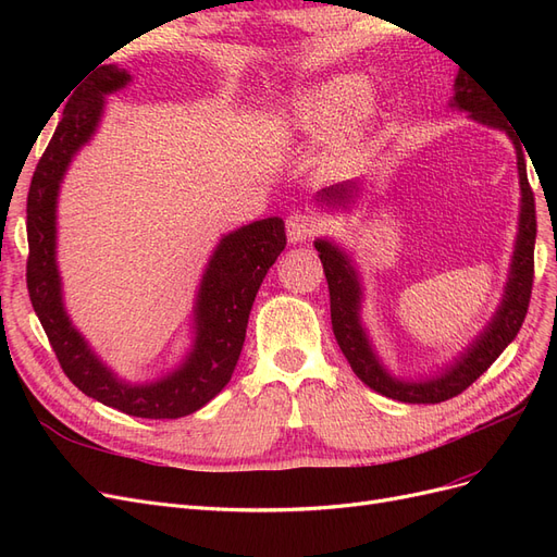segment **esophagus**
Listing matches in <instances>:
<instances>
[{
    "mask_svg": "<svg viewBox=\"0 0 557 557\" xmlns=\"http://www.w3.org/2000/svg\"><path fill=\"white\" fill-rule=\"evenodd\" d=\"M318 230H320V223L305 211H295L288 215V221H285V232H288L290 244L309 242L311 237H315Z\"/></svg>",
    "mask_w": 557,
    "mask_h": 557,
    "instance_id": "1",
    "label": "esophagus"
}]
</instances>
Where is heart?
Masks as SVG:
<instances>
[{"label": "heart", "instance_id": "heart-1", "mask_svg": "<svg viewBox=\"0 0 557 557\" xmlns=\"http://www.w3.org/2000/svg\"><path fill=\"white\" fill-rule=\"evenodd\" d=\"M369 97L367 81L360 76H339L307 90L290 111V123L307 137H325L339 127Z\"/></svg>", "mask_w": 557, "mask_h": 557}]
</instances>
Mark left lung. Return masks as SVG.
<instances>
[{"instance_id":"left-lung-1","label":"left lung","mask_w":557,"mask_h":557,"mask_svg":"<svg viewBox=\"0 0 557 557\" xmlns=\"http://www.w3.org/2000/svg\"><path fill=\"white\" fill-rule=\"evenodd\" d=\"M453 90V99L448 102L453 109L467 111L471 121L499 129L511 139L516 148L520 183L518 234L507 285H504V295L497 311L487 320V325L474 336V342H471L462 352H458L453 360H448L444 367L436 369L434 374H425L418 379L395 376L379 358V352L372 339H369V332L362 323L364 285L358 267L352 264V258L339 244H334L330 239L313 242L320 262H323L330 288L332 330L350 369L364 385L372 387V391L409 404H440L467 391V387L502 356V350L516 339L522 320H525L532 293L536 213L534 195L528 183L525 153H522V146L518 144L513 127L502 117L499 107H495L491 95H487L485 88H481L469 74H465V70H460L458 76H455ZM360 190V183L342 181L320 190L315 195V201L330 211H346L350 209V205H356Z\"/></svg>"}]
</instances>
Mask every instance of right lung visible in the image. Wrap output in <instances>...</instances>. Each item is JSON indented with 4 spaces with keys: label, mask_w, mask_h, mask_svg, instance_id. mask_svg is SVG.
Listing matches in <instances>:
<instances>
[{
    "label": "right lung",
    "mask_w": 557,
    "mask_h": 557,
    "mask_svg": "<svg viewBox=\"0 0 557 557\" xmlns=\"http://www.w3.org/2000/svg\"><path fill=\"white\" fill-rule=\"evenodd\" d=\"M132 76L115 64H99L62 111L27 195V290L64 374L81 393L137 418H183L205 407L232 379L242 356L248 313L285 248L281 218H262L223 234L201 274L193 307L190 348L170 372L144 383L117 376L97 356L64 309L58 269V197L66 170L102 123L107 95Z\"/></svg>",
    "instance_id": "obj_1"
}]
</instances>
